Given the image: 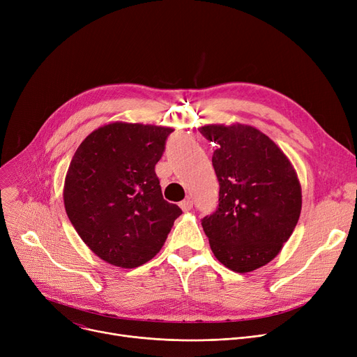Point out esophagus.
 Returning a JSON list of instances; mask_svg holds the SVG:
<instances>
[{
    "label": "esophagus",
    "instance_id": "1",
    "mask_svg": "<svg viewBox=\"0 0 357 357\" xmlns=\"http://www.w3.org/2000/svg\"><path fill=\"white\" fill-rule=\"evenodd\" d=\"M179 207L182 208V211H191V208H192V199H191V198L183 199V201L179 204Z\"/></svg>",
    "mask_w": 357,
    "mask_h": 357
}]
</instances>
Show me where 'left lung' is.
I'll list each match as a JSON object with an SVG mask.
<instances>
[{"mask_svg":"<svg viewBox=\"0 0 357 357\" xmlns=\"http://www.w3.org/2000/svg\"><path fill=\"white\" fill-rule=\"evenodd\" d=\"M199 133L215 144L218 207L201 220L214 256L238 273L276 257L299 214L301 185L289 159L266 135L246 124H208Z\"/></svg>","mask_w":357,"mask_h":357,"instance_id":"left-lung-1","label":"left lung"}]
</instances>
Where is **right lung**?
Masks as SVG:
<instances>
[{"mask_svg": "<svg viewBox=\"0 0 357 357\" xmlns=\"http://www.w3.org/2000/svg\"><path fill=\"white\" fill-rule=\"evenodd\" d=\"M171 127L109 123L75 152L65 178L66 214L85 245L119 268H137L162 249L182 214L163 199L155 166Z\"/></svg>", "mask_w": 357, "mask_h": 357, "instance_id": "1", "label": "right lung"}]
</instances>
